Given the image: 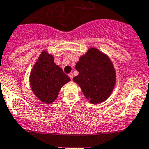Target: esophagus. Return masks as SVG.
Masks as SVG:
<instances>
[{
  "mask_svg": "<svg viewBox=\"0 0 149 149\" xmlns=\"http://www.w3.org/2000/svg\"><path fill=\"white\" fill-rule=\"evenodd\" d=\"M68 76H69V77H70V79L72 80V79H73V73H69Z\"/></svg>",
  "mask_w": 149,
  "mask_h": 149,
  "instance_id": "1",
  "label": "esophagus"
}]
</instances>
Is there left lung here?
<instances>
[{
    "label": "left lung",
    "instance_id": "left-lung-1",
    "mask_svg": "<svg viewBox=\"0 0 149 149\" xmlns=\"http://www.w3.org/2000/svg\"><path fill=\"white\" fill-rule=\"evenodd\" d=\"M75 68L79 75L73 81L81 87L90 103L97 104L109 98L116 84V72L106 54L97 48H89L79 58Z\"/></svg>",
    "mask_w": 149,
    "mask_h": 149
}]
</instances>
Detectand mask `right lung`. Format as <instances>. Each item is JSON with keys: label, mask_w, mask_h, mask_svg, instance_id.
<instances>
[{"label": "right lung", "mask_w": 149, "mask_h": 149, "mask_svg": "<svg viewBox=\"0 0 149 149\" xmlns=\"http://www.w3.org/2000/svg\"><path fill=\"white\" fill-rule=\"evenodd\" d=\"M70 81L62 68L54 63L52 54L43 50L29 75L32 92L42 103L49 104L58 98L61 88Z\"/></svg>", "instance_id": "obj_1"}]
</instances>
